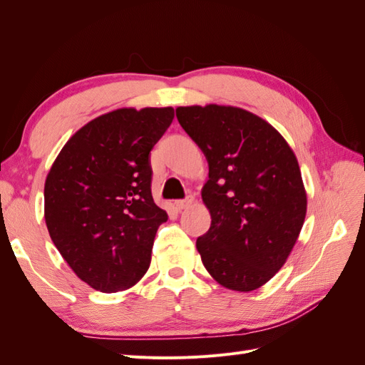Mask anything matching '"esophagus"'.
I'll return each instance as SVG.
<instances>
[{
    "label": "esophagus",
    "mask_w": 365,
    "mask_h": 365,
    "mask_svg": "<svg viewBox=\"0 0 365 365\" xmlns=\"http://www.w3.org/2000/svg\"><path fill=\"white\" fill-rule=\"evenodd\" d=\"M193 202H195L193 196H189V197H185V200H180V201H176V202H175V207L178 208V210H184V208H187V207H190Z\"/></svg>",
    "instance_id": "34e87169"
}]
</instances>
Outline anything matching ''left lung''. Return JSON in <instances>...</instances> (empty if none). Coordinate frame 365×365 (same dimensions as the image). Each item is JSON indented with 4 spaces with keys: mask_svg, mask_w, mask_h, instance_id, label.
<instances>
[{
    "mask_svg": "<svg viewBox=\"0 0 365 365\" xmlns=\"http://www.w3.org/2000/svg\"><path fill=\"white\" fill-rule=\"evenodd\" d=\"M208 163L202 201L212 225L196 239L224 288L250 292L271 280L300 235L307 197L298 161L268 121L235 106L176 108Z\"/></svg>",
    "mask_w": 365,
    "mask_h": 365,
    "instance_id": "left-lung-1",
    "label": "left lung"
}]
</instances>
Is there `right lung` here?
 <instances>
[{
  "label": "right lung",
  "mask_w": 365,
  "mask_h": 365,
  "mask_svg": "<svg viewBox=\"0 0 365 365\" xmlns=\"http://www.w3.org/2000/svg\"><path fill=\"white\" fill-rule=\"evenodd\" d=\"M173 108H121L91 120L62 148L43 187L53 244L101 292L129 289L150 264L168 213L153 202L150 150Z\"/></svg>",
  "instance_id": "add662e5"
}]
</instances>
